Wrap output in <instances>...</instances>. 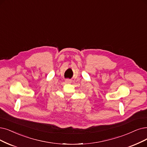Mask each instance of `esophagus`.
I'll return each instance as SVG.
<instances>
[{
    "mask_svg": "<svg viewBox=\"0 0 147 147\" xmlns=\"http://www.w3.org/2000/svg\"><path fill=\"white\" fill-rule=\"evenodd\" d=\"M66 82L67 83H70L72 82V81L69 80V79H67V80H66Z\"/></svg>",
    "mask_w": 147,
    "mask_h": 147,
    "instance_id": "1",
    "label": "esophagus"
}]
</instances>
